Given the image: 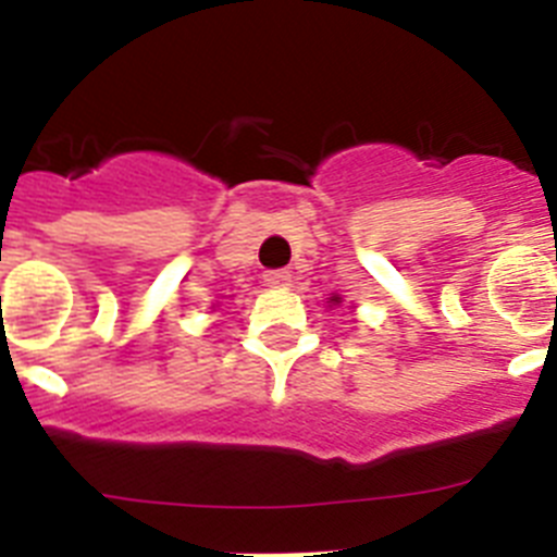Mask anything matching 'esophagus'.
Returning a JSON list of instances; mask_svg holds the SVG:
<instances>
[{
	"mask_svg": "<svg viewBox=\"0 0 557 557\" xmlns=\"http://www.w3.org/2000/svg\"><path fill=\"white\" fill-rule=\"evenodd\" d=\"M289 278H293V275H289V270H268V273H264V284L273 289H287Z\"/></svg>",
	"mask_w": 557,
	"mask_h": 557,
	"instance_id": "esophagus-1",
	"label": "esophagus"
}]
</instances>
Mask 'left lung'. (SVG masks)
<instances>
[{
	"label": "left lung",
	"instance_id": "1",
	"mask_svg": "<svg viewBox=\"0 0 557 557\" xmlns=\"http://www.w3.org/2000/svg\"><path fill=\"white\" fill-rule=\"evenodd\" d=\"M339 304H343V298H339V295H332V298H329V307H339Z\"/></svg>",
	"mask_w": 557,
	"mask_h": 557
}]
</instances>
